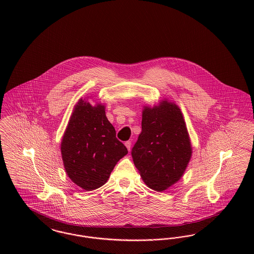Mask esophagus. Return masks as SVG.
Listing matches in <instances>:
<instances>
[{
    "instance_id": "1",
    "label": "esophagus",
    "mask_w": 254,
    "mask_h": 254,
    "mask_svg": "<svg viewBox=\"0 0 254 254\" xmlns=\"http://www.w3.org/2000/svg\"><path fill=\"white\" fill-rule=\"evenodd\" d=\"M125 145L127 146V148L128 149V151L130 150V148H131V142L130 141H127L126 143H125Z\"/></svg>"
}]
</instances>
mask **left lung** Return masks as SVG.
<instances>
[{"label":"left lung","instance_id":"obj_1","mask_svg":"<svg viewBox=\"0 0 254 254\" xmlns=\"http://www.w3.org/2000/svg\"><path fill=\"white\" fill-rule=\"evenodd\" d=\"M181 110L168 101L143 111L142 131L131 149L133 162L150 189L163 191L178 181L191 157Z\"/></svg>","mask_w":254,"mask_h":254}]
</instances>
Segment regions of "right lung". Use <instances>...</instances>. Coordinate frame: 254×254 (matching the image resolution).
<instances>
[{"instance_id": "add662e5", "label": "right lung", "mask_w": 254, "mask_h": 254, "mask_svg": "<svg viewBox=\"0 0 254 254\" xmlns=\"http://www.w3.org/2000/svg\"><path fill=\"white\" fill-rule=\"evenodd\" d=\"M61 151L68 177L85 190L102 187L117 162L127 154L106 116L105 106L92 107L82 99L73 110Z\"/></svg>"}]
</instances>
